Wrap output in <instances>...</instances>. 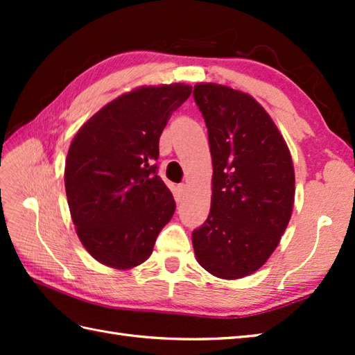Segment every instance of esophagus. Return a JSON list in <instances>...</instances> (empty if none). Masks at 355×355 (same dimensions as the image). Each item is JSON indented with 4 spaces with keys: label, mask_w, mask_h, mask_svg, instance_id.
I'll return each mask as SVG.
<instances>
[{
    "label": "esophagus",
    "mask_w": 355,
    "mask_h": 355,
    "mask_svg": "<svg viewBox=\"0 0 355 355\" xmlns=\"http://www.w3.org/2000/svg\"><path fill=\"white\" fill-rule=\"evenodd\" d=\"M184 192H186V184H178L175 191V200L182 201V198L184 197Z\"/></svg>",
    "instance_id": "1"
}]
</instances>
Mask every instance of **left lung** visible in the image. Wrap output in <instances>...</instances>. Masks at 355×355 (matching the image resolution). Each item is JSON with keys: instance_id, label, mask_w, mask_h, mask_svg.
Listing matches in <instances>:
<instances>
[{"instance_id": "8db88e82", "label": "left lung", "mask_w": 355, "mask_h": 355, "mask_svg": "<svg viewBox=\"0 0 355 355\" xmlns=\"http://www.w3.org/2000/svg\"><path fill=\"white\" fill-rule=\"evenodd\" d=\"M193 97L212 155V202L192 233L195 258L210 275L241 279L276 250L294 205V166L273 119L250 94L201 82Z\"/></svg>"}]
</instances>
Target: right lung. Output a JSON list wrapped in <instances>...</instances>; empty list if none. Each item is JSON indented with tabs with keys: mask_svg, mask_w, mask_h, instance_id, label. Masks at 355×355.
I'll list each match as a JSON object with an SVG mask.
<instances>
[{
	"mask_svg": "<svg viewBox=\"0 0 355 355\" xmlns=\"http://www.w3.org/2000/svg\"><path fill=\"white\" fill-rule=\"evenodd\" d=\"M186 84L143 85L108 102L79 128L65 160V192L85 250L116 270L145 262L175 212L157 175L158 140L191 96Z\"/></svg>",
	"mask_w": 355,
	"mask_h": 355,
	"instance_id": "add662e5",
	"label": "right lung"
}]
</instances>
